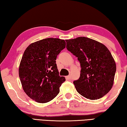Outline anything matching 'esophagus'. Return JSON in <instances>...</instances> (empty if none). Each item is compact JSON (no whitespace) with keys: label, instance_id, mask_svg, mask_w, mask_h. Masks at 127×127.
<instances>
[{"label":"esophagus","instance_id":"1","mask_svg":"<svg viewBox=\"0 0 127 127\" xmlns=\"http://www.w3.org/2000/svg\"><path fill=\"white\" fill-rule=\"evenodd\" d=\"M65 78H66V80L69 81V80H70V79H71V77H70V76H66V77H65Z\"/></svg>","mask_w":127,"mask_h":127}]
</instances>
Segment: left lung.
Returning a JSON list of instances; mask_svg holds the SVG:
<instances>
[{
	"instance_id": "obj_1",
	"label": "left lung",
	"mask_w": 127,
	"mask_h": 127,
	"mask_svg": "<svg viewBox=\"0 0 127 127\" xmlns=\"http://www.w3.org/2000/svg\"><path fill=\"white\" fill-rule=\"evenodd\" d=\"M66 49L78 58L80 77L73 83L76 90L90 100L102 97L113 87L116 64L102 43L86 37L66 40Z\"/></svg>"
}]
</instances>
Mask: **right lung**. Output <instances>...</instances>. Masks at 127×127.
Here are the masks:
<instances>
[{"instance_id": "right-lung-1", "label": "right lung", "mask_w": 127, "mask_h": 127, "mask_svg": "<svg viewBox=\"0 0 127 127\" xmlns=\"http://www.w3.org/2000/svg\"><path fill=\"white\" fill-rule=\"evenodd\" d=\"M65 45L64 40L47 38L32 43L25 50L19 76L25 92L35 101L48 102L59 93L65 79L59 75L55 61Z\"/></svg>"}]
</instances>
